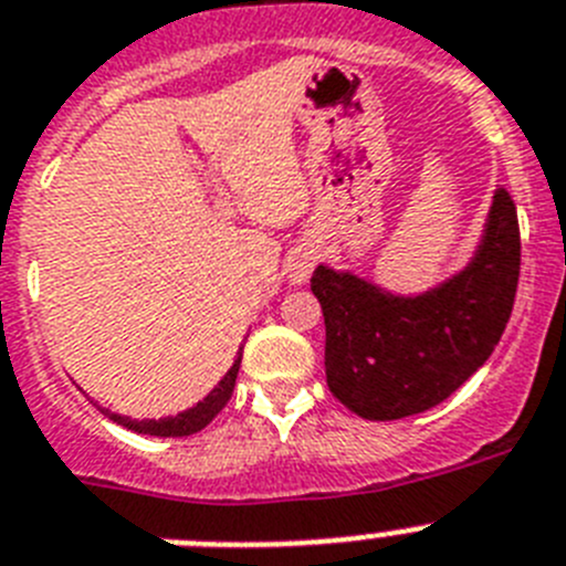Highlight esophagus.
<instances>
[{
    "instance_id": "esophagus-1",
    "label": "esophagus",
    "mask_w": 566,
    "mask_h": 566,
    "mask_svg": "<svg viewBox=\"0 0 566 566\" xmlns=\"http://www.w3.org/2000/svg\"><path fill=\"white\" fill-rule=\"evenodd\" d=\"M314 263H317V252H314L312 247H297L289 254V280H292V283H306Z\"/></svg>"
}]
</instances>
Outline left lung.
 Returning <instances> with one entry per match:
<instances>
[{
  "mask_svg": "<svg viewBox=\"0 0 566 566\" xmlns=\"http://www.w3.org/2000/svg\"><path fill=\"white\" fill-rule=\"evenodd\" d=\"M522 266L516 203L493 192L482 240L457 274L397 294L319 263L312 292L326 317V379L357 417L402 419L444 402L479 371L507 326Z\"/></svg>",
  "mask_w": 566,
  "mask_h": 566,
  "instance_id": "obj_1",
  "label": "left lung"
}]
</instances>
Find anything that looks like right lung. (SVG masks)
I'll use <instances>...</instances> for the list:
<instances>
[{
	"mask_svg": "<svg viewBox=\"0 0 566 566\" xmlns=\"http://www.w3.org/2000/svg\"><path fill=\"white\" fill-rule=\"evenodd\" d=\"M240 359H243V348H240L238 357H234L232 368L223 374L221 382L214 385L212 391H209L201 402L192 405V408H187V411L175 413V417L129 419V417H122V413H113V411H104V413H107L113 422L124 424V428H129V431H135V433H147V437H192V433L203 431V428H207V424L223 411V405L229 402V397H232V391H234V379H238V371H240Z\"/></svg>",
	"mask_w": 566,
	"mask_h": 566,
	"instance_id": "right-lung-1",
	"label": "right lung"
}]
</instances>
